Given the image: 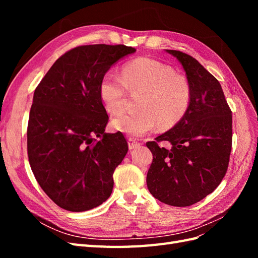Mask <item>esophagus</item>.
<instances>
[{
	"label": "esophagus",
	"mask_w": 258,
	"mask_h": 258,
	"mask_svg": "<svg viewBox=\"0 0 258 258\" xmlns=\"http://www.w3.org/2000/svg\"><path fill=\"white\" fill-rule=\"evenodd\" d=\"M140 145H141V143L137 142L136 140H134V139H129V140H128V146H129V150H130V151L135 150V148L139 147Z\"/></svg>",
	"instance_id": "1"
}]
</instances>
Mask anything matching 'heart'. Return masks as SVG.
Here are the masks:
<instances>
[{"mask_svg":"<svg viewBox=\"0 0 258 258\" xmlns=\"http://www.w3.org/2000/svg\"><path fill=\"white\" fill-rule=\"evenodd\" d=\"M126 90L143 92L135 114L113 119V127L130 137L141 138L156 127L170 128L181 120L191 102V86L170 66L151 58H137L121 69V77L105 73L99 84V96L105 110L117 115L123 110Z\"/></svg>","mask_w":258,"mask_h":258,"instance_id":"b5f03b06","label":"heart"}]
</instances>
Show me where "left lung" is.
Masks as SVG:
<instances>
[{
  "label": "left lung",
  "instance_id": "obj_1",
  "mask_svg": "<svg viewBox=\"0 0 258 258\" xmlns=\"http://www.w3.org/2000/svg\"><path fill=\"white\" fill-rule=\"evenodd\" d=\"M166 51L182 64L191 86V102L173 128L146 146L153 162L147 188L163 204L188 207L220 185L228 168L232 142L231 111L222 86L199 62L178 50ZM171 144L170 150L159 142Z\"/></svg>",
  "mask_w": 258,
  "mask_h": 258
}]
</instances>
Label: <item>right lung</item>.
<instances>
[{
    "label": "right lung",
    "mask_w": 258,
    "mask_h": 258,
    "mask_svg": "<svg viewBox=\"0 0 258 258\" xmlns=\"http://www.w3.org/2000/svg\"><path fill=\"white\" fill-rule=\"evenodd\" d=\"M136 51L124 45L79 46L54 62L34 91L29 162L42 189L62 209L84 212L111 196L113 173L128 144L121 132L105 134L108 115L99 84L113 64Z\"/></svg>",
    "instance_id": "add662e5"
}]
</instances>
